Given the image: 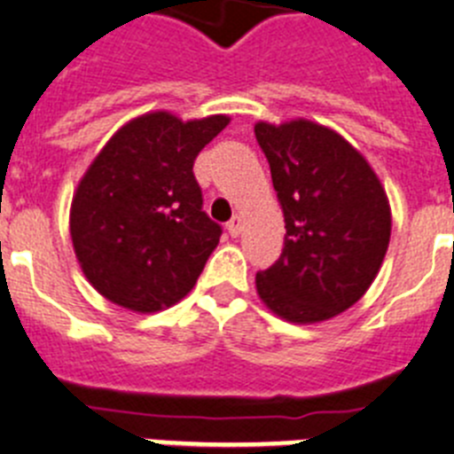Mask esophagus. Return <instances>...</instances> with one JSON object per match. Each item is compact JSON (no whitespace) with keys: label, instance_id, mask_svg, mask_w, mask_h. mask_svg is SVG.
Segmentation results:
<instances>
[{"label":"esophagus","instance_id":"1","mask_svg":"<svg viewBox=\"0 0 454 454\" xmlns=\"http://www.w3.org/2000/svg\"><path fill=\"white\" fill-rule=\"evenodd\" d=\"M227 231H230L231 236H239L240 231H243V218H240V215H234V218L227 223Z\"/></svg>","mask_w":454,"mask_h":454}]
</instances>
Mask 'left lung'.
<instances>
[{
  "instance_id": "1",
  "label": "left lung",
  "mask_w": 454,
  "mask_h": 454,
  "mask_svg": "<svg viewBox=\"0 0 454 454\" xmlns=\"http://www.w3.org/2000/svg\"><path fill=\"white\" fill-rule=\"evenodd\" d=\"M256 143L270 166L286 236L256 291L291 323L334 318L375 279L391 239L387 192L355 147L309 120L259 122Z\"/></svg>"
}]
</instances>
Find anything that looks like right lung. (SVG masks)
I'll return each mask as SVG.
<instances>
[{"label":"right lung","mask_w":454,"mask_h":454,"mask_svg":"<svg viewBox=\"0 0 454 454\" xmlns=\"http://www.w3.org/2000/svg\"><path fill=\"white\" fill-rule=\"evenodd\" d=\"M227 122L147 114L124 124L88 168L70 234L83 275L104 298L159 311L195 286L223 227L202 208L192 163Z\"/></svg>","instance_id":"obj_1"}]
</instances>
